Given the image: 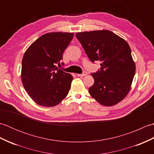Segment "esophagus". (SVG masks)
<instances>
[{"mask_svg":"<svg viewBox=\"0 0 154 154\" xmlns=\"http://www.w3.org/2000/svg\"><path fill=\"white\" fill-rule=\"evenodd\" d=\"M87 75V73L86 71H84L82 74H77V75L78 77H84V76H85V75Z\"/></svg>","mask_w":154,"mask_h":154,"instance_id":"obj_1","label":"esophagus"}]
</instances>
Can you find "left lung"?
I'll list each match as a JSON object with an SVG mask.
<instances>
[{"mask_svg": "<svg viewBox=\"0 0 154 154\" xmlns=\"http://www.w3.org/2000/svg\"><path fill=\"white\" fill-rule=\"evenodd\" d=\"M91 61H100V70L91 73L94 83L89 89L102 105H115L129 93L136 71L128 44L109 30L76 33Z\"/></svg>", "mask_w": 154, "mask_h": 154, "instance_id": "left-lung-1", "label": "left lung"}]
</instances>
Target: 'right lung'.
<instances>
[{"label":"right lung","mask_w":154,"mask_h":154,"mask_svg":"<svg viewBox=\"0 0 154 154\" xmlns=\"http://www.w3.org/2000/svg\"><path fill=\"white\" fill-rule=\"evenodd\" d=\"M73 35L68 32L45 34L24 53L22 82L29 96L39 105L54 106L67 95L73 78L58 69L57 65H61L63 52Z\"/></svg>","instance_id":"right-lung-1"}]
</instances>
